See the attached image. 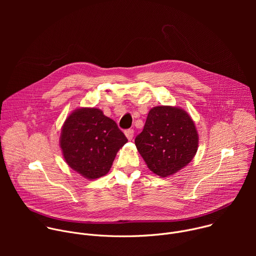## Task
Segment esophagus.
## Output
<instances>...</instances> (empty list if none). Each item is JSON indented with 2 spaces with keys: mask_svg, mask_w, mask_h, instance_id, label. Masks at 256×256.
<instances>
[{
  "mask_svg": "<svg viewBox=\"0 0 256 256\" xmlns=\"http://www.w3.org/2000/svg\"><path fill=\"white\" fill-rule=\"evenodd\" d=\"M134 130H124V134H126V136L128 138V140H132V138H134Z\"/></svg>",
  "mask_w": 256,
  "mask_h": 256,
  "instance_id": "obj_1",
  "label": "esophagus"
}]
</instances>
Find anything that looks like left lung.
Instances as JSON below:
<instances>
[{
	"label": "left lung",
	"mask_w": 256,
	"mask_h": 256,
	"mask_svg": "<svg viewBox=\"0 0 256 256\" xmlns=\"http://www.w3.org/2000/svg\"><path fill=\"white\" fill-rule=\"evenodd\" d=\"M134 144L148 168L160 177H167L194 159L198 134L186 110L162 105L149 112L144 130L136 136Z\"/></svg>",
	"instance_id": "obj_1"
}]
</instances>
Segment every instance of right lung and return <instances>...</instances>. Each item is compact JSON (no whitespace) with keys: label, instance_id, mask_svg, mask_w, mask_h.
I'll list each match as a JSON object with an SVG mask.
<instances>
[{"label":"right lung","instance_id":"1","mask_svg":"<svg viewBox=\"0 0 256 256\" xmlns=\"http://www.w3.org/2000/svg\"><path fill=\"white\" fill-rule=\"evenodd\" d=\"M126 142L116 122L90 107L76 109L66 118L60 140L66 164L87 179L107 174Z\"/></svg>","mask_w":256,"mask_h":256}]
</instances>
